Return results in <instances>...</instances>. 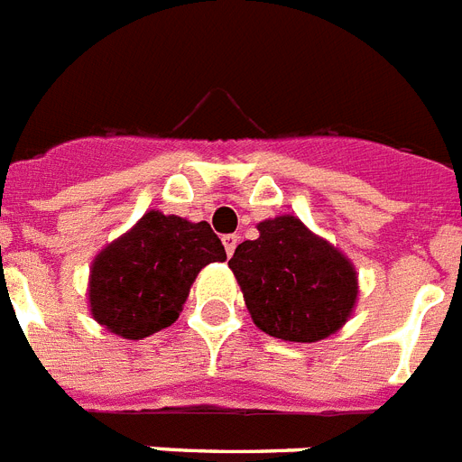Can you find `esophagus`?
<instances>
[{"label": "esophagus", "mask_w": 462, "mask_h": 462, "mask_svg": "<svg viewBox=\"0 0 462 462\" xmlns=\"http://www.w3.org/2000/svg\"><path fill=\"white\" fill-rule=\"evenodd\" d=\"M237 244H239L237 235H225V237H223V246H225V251H227V256H232V254H235V249H237Z\"/></svg>", "instance_id": "esophagus-1"}]
</instances>
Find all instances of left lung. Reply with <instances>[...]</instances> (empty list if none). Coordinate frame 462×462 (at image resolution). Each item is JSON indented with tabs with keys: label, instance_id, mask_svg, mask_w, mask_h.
Wrapping results in <instances>:
<instances>
[{
	"label": "left lung",
	"instance_id": "left-lung-1",
	"mask_svg": "<svg viewBox=\"0 0 462 462\" xmlns=\"http://www.w3.org/2000/svg\"><path fill=\"white\" fill-rule=\"evenodd\" d=\"M256 227L258 237L239 244L227 263L254 325L301 344L335 335L361 291L351 258L290 213Z\"/></svg>",
	"mask_w": 462,
	"mask_h": 462
}]
</instances>
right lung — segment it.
Listing matches in <instances>:
<instances>
[{
	"label": "right lung",
	"instance_id": "obj_1",
	"mask_svg": "<svg viewBox=\"0 0 462 462\" xmlns=\"http://www.w3.org/2000/svg\"><path fill=\"white\" fill-rule=\"evenodd\" d=\"M225 258L206 220L152 208L89 265V313L123 339H144L178 320L199 270Z\"/></svg>",
	"mask_w": 462,
	"mask_h": 462
}]
</instances>
